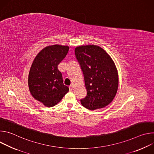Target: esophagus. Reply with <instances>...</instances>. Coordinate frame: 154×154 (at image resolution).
I'll return each instance as SVG.
<instances>
[{
    "mask_svg": "<svg viewBox=\"0 0 154 154\" xmlns=\"http://www.w3.org/2000/svg\"><path fill=\"white\" fill-rule=\"evenodd\" d=\"M69 91H72V85H71V86H69Z\"/></svg>",
    "mask_w": 154,
    "mask_h": 154,
    "instance_id": "34e87169",
    "label": "esophagus"
}]
</instances>
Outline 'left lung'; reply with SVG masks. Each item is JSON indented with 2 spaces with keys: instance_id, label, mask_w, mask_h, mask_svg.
Masks as SVG:
<instances>
[{
  "instance_id": "8db88e82",
  "label": "left lung",
  "mask_w": 154,
  "mask_h": 154,
  "mask_svg": "<svg viewBox=\"0 0 154 154\" xmlns=\"http://www.w3.org/2000/svg\"><path fill=\"white\" fill-rule=\"evenodd\" d=\"M75 57L83 72L86 96L82 105L90 110L111 103L118 88V74L114 61L102 48L96 45L75 49Z\"/></svg>"
}]
</instances>
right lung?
I'll return each mask as SVG.
<instances>
[{"instance_id": "add662e5", "label": "right lung", "mask_w": 154, "mask_h": 154, "mask_svg": "<svg viewBox=\"0 0 154 154\" xmlns=\"http://www.w3.org/2000/svg\"><path fill=\"white\" fill-rule=\"evenodd\" d=\"M69 48L58 45L46 47L38 53L32 64L28 79L29 90L34 99L46 106H55L69 91L58 69Z\"/></svg>"}]
</instances>
